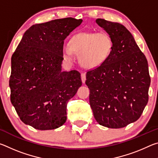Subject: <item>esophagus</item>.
<instances>
[{
	"label": "esophagus",
	"instance_id": "1",
	"mask_svg": "<svg viewBox=\"0 0 158 158\" xmlns=\"http://www.w3.org/2000/svg\"><path fill=\"white\" fill-rule=\"evenodd\" d=\"M81 77L82 83H83V84H85V74L84 73H81Z\"/></svg>",
	"mask_w": 158,
	"mask_h": 158
}]
</instances>
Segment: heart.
<instances>
[{
	"mask_svg": "<svg viewBox=\"0 0 158 158\" xmlns=\"http://www.w3.org/2000/svg\"><path fill=\"white\" fill-rule=\"evenodd\" d=\"M113 48V41L107 33H81L74 35L68 47L64 46L62 56L66 62L73 63L74 53L79 54V61L85 68L93 69L107 60Z\"/></svg>",
	"mask_w": 158,
	"mask_h": 158,
	"instance_id": "1",
	"label": "heart"
}]
</instances>
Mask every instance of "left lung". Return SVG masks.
I'll use <instances>...</instances> for the list:
<instances>
[{"label": "left lung", "instance_id": "obj_1", "mask_svg": "<svg viewBox=\"0 0 158 158\" xmlns=\"http://www.w3.org/2000/svg\"><path fill=\"white\" fill-rule=\"evenodd\" d=\"M113 41L105 63L86 73L89 102L99 124L121 128L139 118L148 101V65L135 38L123 25L96 19Z\"/></svg>", "mask_w": 158, "mask_h": 158}]
</instances>
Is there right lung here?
Wrapping results in <instances>:
<instances>
[{
  "mask_svg": "<svg viewBox=\"0 0 158 158\" xmlns=\"http://www.w3.org/2000/svg\"><path fill=\"white\" fill-rule=\"evenodd\" d=\"M82 21L68 17L33 25L12 54L10 100L21 121L35 129H56L66 121L67 104L82 82L79 72L62 71V49Z\"/></svg>",
  "mask_w": 158,
  "mask_h": 158,
  "instance_id": "add662e5",
  "label": "right lung"
}]
</instances>
